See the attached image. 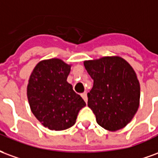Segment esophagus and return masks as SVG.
<instances>
[{
    "label": "esophagus",
    "mask_w": 158,
    "mask_h": 158,
    "mask_svg": "<svg viewBox=\"0 0 158 158\" xmlns=\"http://www.w3.org/2000/svg\"><path fill=\"white\" fill-rule=\"evenodd\" d=\"M81 97H82V98L84 99V101L87 103V93L86 92H84L83 93H81Z\"/></svg>",
    "instance_id": "1"
}]
</instances>
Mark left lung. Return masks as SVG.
Wrapping results in <instances>:
<instances>
[{
  "label": "left lung",
  "instance_id": "obj_1",
  "mask_svg": "<svg viewBox=\"0 0 158 158\" xmlns=\"http://www.w3.org/2000/svg\"><path fill=\"white\" fill-rule=\"evenodd\" d=\"M93 79L87 105L103 129L116 131L131 121L140 105V82L134 69L119 56L85 60Z\"/></svg>",
  "mask_w": 158,
  "mask_h": 158
}]
</instances>
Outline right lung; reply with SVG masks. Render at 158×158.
<instances>
[{"label": "right lung", "instance_id": "1", "mask_svg": "<svg viewBox=\"0 0 158 158\" xmlns=\"http://www.w3.org/2000/svg\"><path fill=\"white\" fill-rule=\"evenodd\" d=\"M71 67L60 59L44 60L35 65L28 79L27 96L31 111L51 131L74 125L79 111L86 106L66 81Z\"/></svg>", "mask_w": 158, "mask_h": 158}]
</instances>
